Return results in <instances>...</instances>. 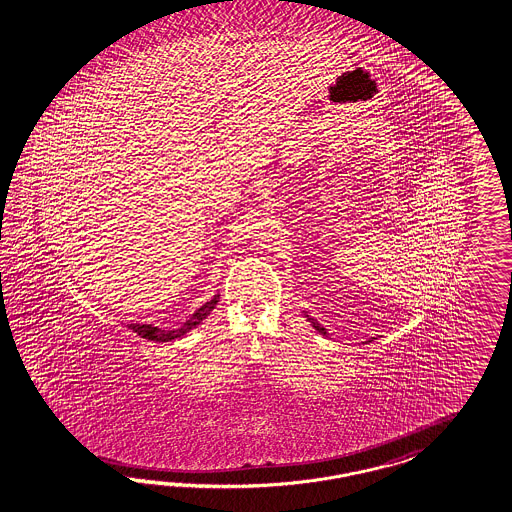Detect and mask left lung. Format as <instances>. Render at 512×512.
<instances>
[{"label":"left lung","instance_id":"obj_1","mask_svg":"<svg viewBox=\"0 0 512 512\" xmlns=\"http://www.w3.org/2000/svg\"><path fill=\"white\" fill-rule=\"evenodd\" d=\"M305 317H307V320L311 322V326H313V328H315L318 333H322V335H328V333H326V328H324V326H320L315 318H311L309 315H305Z\"/></svg>","mask_w":512,"mask_h":512}]
</instances>
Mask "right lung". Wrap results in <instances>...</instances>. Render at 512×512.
Instances as JSON below:
<instances>
[{"instance_id":"obj_1","label":"right lung","mask_w":512,"mask_h":512,"mask_svg":"<svg viewBox=\"0 0 512 512\" xmlns=\"http://www.w3.org/2000/svg\"><path fill=\"white\" fill-rule=\"evenodd\" d=\"M218 300H220V294H214L207 304L199 307L192 317L188 318L180 328H175V330H162V328L152 326V324H128V328L132 332L138 333L139 337H143V339H149L154 343H169V341L184 337L186 333L192 332L195 326H199L210 315V311L216 307Z\"/></svg>"}]
</instances>
